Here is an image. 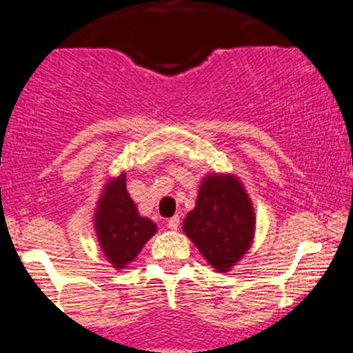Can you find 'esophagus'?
I'll return each instance as SVG.
<instances>
[{"label":"esophagus","mask_w":353,"mask_h":353,"mask_svg":"<svg viewBox=\"0 0 353 353\" xmlns=\"http://www.w3.org/2000/svg\"><path fill=\"white\" fill-rule=\"evenodd\" d=\"M179 223H181V220H179V216H172V219H169L167 220V227H169L170 230H177L179 229Z\"/></svg>","instance_id":"1"}]
</instances>
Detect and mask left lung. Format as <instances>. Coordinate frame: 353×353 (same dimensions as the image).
<instances>
[{
	"label": "left lung",
	"mask_w": 353,
	"mask_h": 353,
	"mask_svg": "<svg viewBox=\"0 0 353 353\" xmlns=\"http://www.w3.org/2000/svg\"><path fill=\"white\" fill-rule=\"evenodd\" d=\"M254 223L251 199L239 179L212 174L203 179L183 230L216 272H229L251 245Z\"/></svg>",
	"instance_id": "left-lung-1"
}]
</instances>
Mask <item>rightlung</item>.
<instances>
[{
	"instance_id": "right-lung-1",
	"label": "right lung",
	"mask_w": 353,
	"mask_h": 353,
	"mask_svg": "<svg viewBox=\"0 0 353 353\" xmlns=\"http://www.w3.org/2000/svg\"><path fill=\"white\" fill-rule=\"evenodd\" d=\"M94 223L105 258L119 270L133 261L157 232L155 223L138 213L137 205L128 194L124 174L105 184Z\"/></svg>"
}]
</instances>
